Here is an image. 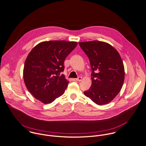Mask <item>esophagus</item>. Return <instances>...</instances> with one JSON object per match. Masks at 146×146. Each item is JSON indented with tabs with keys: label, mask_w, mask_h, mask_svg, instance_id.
<instances>
[{
	"label": "esophagus",
	"mask_w": 146,
	"mask_h": 146,
	"mask_svg": "<svg viewBox=\"0 0 146 146\" xmlns=\"http://www.w3.org/2000/svg\"><path fill=\"white\" fill-rule=\"evenodd\" d=\"M76 80L77 81H81L82 80V77H78L76 79Z\"/></svg>",
	"instance_id": "1"
}]
</instances>
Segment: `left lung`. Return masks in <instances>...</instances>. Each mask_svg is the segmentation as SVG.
<instances>
[{
	"label": "left lung",
	"instance_id": "left-lung-1",
	"mask_svg": "<svg viewBox=\"0 0 146 146\" xmlns=\"http://www.w3.org/2000/svg\"><path fill=\"white\" fill-rule=\"evenodd\" d=\"M89 58L92 84L84 94L98 105L111 102L122 87L125 70L116 50L110 44L94 40L79 43Z\"/></svg>",
	"mask_w": 146,
	"mask_h": 146
}]
</instances>
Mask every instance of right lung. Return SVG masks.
<instances>
[{"label":"right lung","instance_id":"right-lung-1","mask_svg":"<svg viewBox=\"0 0 146 146\" xmlns=\"http://www.w3.org/2000/svg\"><path fill=\"white\" fill-rule=\"evenodd\" d=\"M77 45L76 42L46 41L30 51L25 62L24 80L36 99L44 104L51 103L64 93L69 82L61 74L64 62Z\"/></svg>","mask_w":146,"mask_h":146}]
</instances>
